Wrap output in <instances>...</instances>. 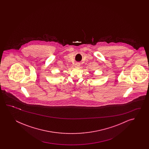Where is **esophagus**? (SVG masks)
<instances>
[{
	"mask_svg": "<svg viewBox=\"0 0 149 149\" xmlns=\"http://www.w3.org/2000/svg\"><path fill=\"white\" fill-rule=\"evenodd\" d=\"M79 66H80V63H76L75 64V65H74V67H76V68H79Z\"/></svg>",
	"mask_w": 149,
	"mask_h": 149,
	"instance_id": "34e87169",
	"label": "esophagus"
}]
</instances>
